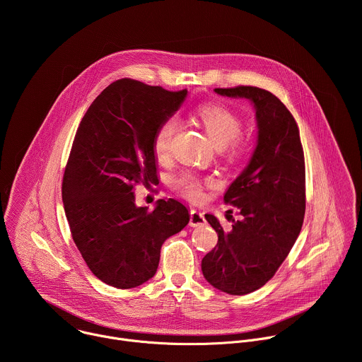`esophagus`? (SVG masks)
I'll list each match as a JSON object with an SVG mask.
<instances>
[{
    "label": "esophagus",
    "instance_id": "obj_1",
    "mask_svg": "<svg viewBox=\"0 0 362 362\" xmlns=\"http://www.w3.org/2000/svg\"><path fill=\"white\" fill-rule=\"evenodd\" d=\"M204 223H206L204 214L197 211V209H192L190 211V222H189V225L190 226H200V225H204Z\"/></svg>",
    "mask_w": 362,
    "mask_h": 362
}]
</instances>
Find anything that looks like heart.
<instances>
[{"instance_id":"heart-1","label":"heart","mask_w":362,"mask_h":362,"mask_svg":"<svg viewBox=\"0 0 362 362\" xmlns=\"http://www.w3.org/2000/svg\"><path fill=\"white\" fill-rule=\"evenodd\" d=\"M196 116L216 147H222L229 143V153L232 156H240L245 151V143L238 139L242 130V120L229 107L218 105V103H209V105L200 106L196 110ZM176 127V117H168L159 124L153 136V150L158 156H163L168 151ZM173 186L183 196L199 199L203 190V180L196 175L182 173L175 177Z\"/></svg>"}]
</instances>
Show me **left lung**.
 <instances>
[{
  "label": "left lung",
  "instance_id": "1",
  "mask_svg": "<svg viewBox=\"0 0 362 362\" xmlns=\"http://www.w3.org/2000/svg\"><path fill=\"white\" fill-rule=\"evenodd\" d=\"M221 95L245 97L256 112L257 141L243 172L223 200L238 209L225 232L214 215H204L218 245L202 259L212 286L245 295L264 286L292 249L305 215V159L298 124L284 103L268 90L238 86L215 88Z\"/></svg>",
  "mask_w": 362,
  "mask_h": 362
}]
</instances>
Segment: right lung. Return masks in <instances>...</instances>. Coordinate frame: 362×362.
Segmentation results:
<instances>
[{
	"label": "right lung",
	"instance_id": "1",
	"mask_svg": "<svg viewBox=\"0 0 362 362\" xmlns=\"http://www.w3.org/2000/svg\"><path fill=\"white\" fill-rule=\"evenodd\" d=\"M187 90L122 78L103 90L84 115L63 177L73 240L90 271L119 289L154 276L163 242L189 223L186 206L159 199L137 208L134 185L156 183L153 136Z\"/></svg>",
	"mask_w": 362,
	"mask_h": 362
}]
</instances>
